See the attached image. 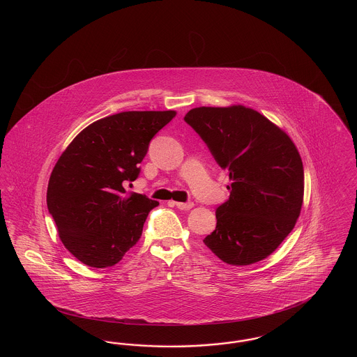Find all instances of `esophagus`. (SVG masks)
<instances>
[{"instance_id":"34e87169","label":"esophagus","mask_w":357,"mask_h":357,"mask_svg":"<svg viewBox=\"0 0 357 357\" xmlns=\"http://www.w3.org/2000/svg\"><path fill=\"white\" fill-rule=\"evenodd\" d=\"M175 206L181 210H190L194 207V204L192 202H175Z\"/></svg>"}]
</instances>
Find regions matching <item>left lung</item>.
<instances>
[{
  "instance_id": "1",
  "label": "left lung",
  "mask_w": 357,
  "mask_h": 357,
  "mask_svg": "<svg viewBox=\"0 0 357 357\" xmlns=\"http://www.w3.org/2000/svg\"><path fill=\"white\" fill-rule=\"evenodd\" d=\"M222 170L230 198L204 245L236 266L265 259L288 237L304 201V167L290 136L245 105L197 107L185 116Z\"/></svg>"
}]
</instances>
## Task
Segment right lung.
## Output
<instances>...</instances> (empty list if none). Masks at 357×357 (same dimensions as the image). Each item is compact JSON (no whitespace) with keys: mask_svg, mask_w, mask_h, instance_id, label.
<instances>
[{"mask_svg":"<svg viewBox=\"0 0 357 357\" xmlns=\"http://www.w3.org/2000/svg\"><path fill=\"white\" fill-rule=\"evenodd\" d=\"M176 111H126L96 120L70 142L52 170L47 204L69 253L91 268L118 264L143 231L156 201L126 194L150 140Z\"/></svg>","mask_w":357,"mask_h":357,"instance_id":"add662e5","label":"right lung"}]
</instances>
